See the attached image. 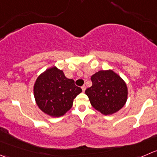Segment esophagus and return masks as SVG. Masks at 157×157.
Returning <instances> with one entry per match:
<instances>
[{
  "label": "esophagus",
  "mask_w": 157,
  "mask_h": 157,
  "mask_svg": "<svg viewBox=\"0 0 157 157\" xmlns=\"http://www.w3.org/2000/svg\"><path fill=\"white\" fill-rule=\"evenodd\" d=\"M81 88H82V90H83V92H84L85 90H86V86H84V85H83Z\"/></svg>",
  "instance_id": "1"
}]
</instances>
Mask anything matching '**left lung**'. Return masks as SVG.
<instances>
[{
  "mask_svg": "<svg viewBox=\"0 0 157 157\" xmlns=\"http://www.w3.org/2000/svg\"><path fill=\"white\" fill-rule=\"evenodd\" d=\"M92 86L85 90L94 109L103 115L119 111L127 100L125 81L112 71H100L91 77Z\"/></svg>",
  "mask_w": 157,
  "mask_h": 157,
  "instance_id": "1",
  "label": "left lung"
}]
</instances>
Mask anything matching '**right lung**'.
<instances>
[{
  "label": "right lung",
  "mask_w": 157,
  "mask_h": 157,
  "mask_svg": "<svg viewBox=\"0 0 157 157\" xmlns=\"http://www.w3.org/2000/svg\"><path fill=\"white\" fill-rule=\"evenodd\" d=\"M82 92L74 80L65 77L63 71L56 67L47 69L38 76L33 86V95L40 110L53 117L64 115L73 102Z\"/></svg>",
  "instance_id": "1"
}]
</instances>
